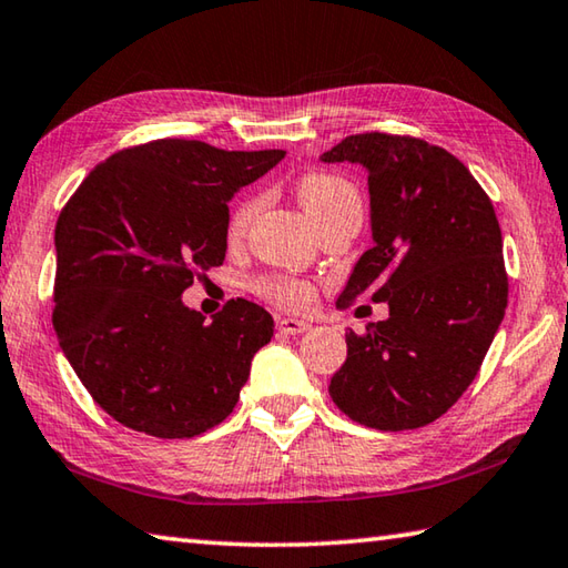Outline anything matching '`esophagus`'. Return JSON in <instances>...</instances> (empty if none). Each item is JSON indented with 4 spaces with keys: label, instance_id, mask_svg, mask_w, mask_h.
Here are the masks:
<instances>
[{
    "label": "esophagus",
    "instance_id": "34e87169",
    "mask_svg": "<svg viewBox=\"0 0 568 568\" xmlns=\"http://www.w3.org/2000/svg\"><path fill=\"white\" fill-rule=\"evenodd\" d=\"M277 331L287 333V335H301L305 331H311V323L297 321V318H281L277 321Z\"/></svg>",
    "mask_w": 568,
    "mask_h": 568
}]
</instances>
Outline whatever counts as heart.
<instances>
[{"label": "heart", "mask_w": 568, "mask_h": 568, "mask_svg": "<svg viewBox=\"0 0 568 568\" xmlns=\"http://www.w3.org/2000/svg\"><path fill=\"white\" fill-rule=\"evenodd\" d=\"M295 195L301 200L305 215L311 217L313 225H318L321 220L331 217L335 213H361V195L351 180L333 172H307L295 185ZM257 213V200H245L235 207V213L230 215L227 223V237L230 243L243 240L250 223ZM261 293L283 307L291 311H303L313 303V287L303 281H293V277H271V281L261 283Z\"/></svg>", "instance_id": "b5f03b06"}]
</instances>
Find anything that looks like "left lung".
Returning a JSON list of instances; mask_svg holds the SVG:
<instances>
[{
  "label": "left lung",
  "mask_w": 568,
  "mask_h": 568,
  "mask_svg": "<svg viewBox=\"0 0 568 568\" xmlns=\"http://www.w3.org/2000/svg\"><path fill=\"white\" fill-rule=\"evenodd\" d=\"M368 172L373 247L335 305L368 295L388 318L345 333L335 406L361 426L408 430L464 396L504 321L508 277L491 200L444 148L400 134H351L323 152Z\"/></svg>",
  "instance_id": "1"
}]
</instances>
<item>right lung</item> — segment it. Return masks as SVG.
<instances>
[{
    "label": "right lung",
    "instance_id": "obj_1",
    "mask_svg": "<svg viewBox=\"0 0 568 568\" xmlns=\"http://www.w3.org/2000/svg\"><path fill=\"white\" fill-rule=\"evenodd\" d=\"M283 158L155 140L104 160L64 205L54 227L57 341L122 426L192 438L233 413L275 323L243 297L207 323L182 293L223 265L235 192Z\"/></svg>",
    "mask_w": 568,
    "mask_h": 568
}]
</instances>
